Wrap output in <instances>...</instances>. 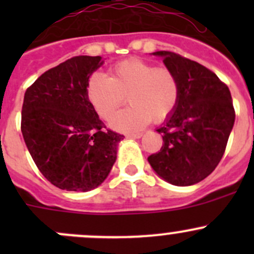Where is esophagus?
Returning <instances> with one entry per match:
<instances>
[{"instance_id": "1", "label": "esophagus", "mask_w": 254, "mask_h": 254, "mask_svg": "<svg viewBox=\"0 0 254 254\" xmlns=\"http://www.w3.org/2000/svg\"><path fill=\"white\" fill-rule=\"evenodd\" d=\"M142 136V132H136V134H127V137L130 139H140Z\"/></svg>"}]
</instances>
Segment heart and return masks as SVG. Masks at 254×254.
I'll list each match as a JSON object with an SVG mask.
<instances>
[{"instance_id": "1", "label": "heart", "mask_w": 254, "mask_h": 254, "mask_svg": "<svg viewBox=\"0 0 254 254\" xmlns=\"http://www.w3.org/2000/svg\"><path fill=\"white\" fill-rule=\"evenodd\" d=\"M87 97L97 114L108 120L127 101L131 106L111 120L113 129L135 132L150 123L163 122L175 112L179 83L172 70L130 59L111 68V76L94 73L87 84Z\"/></svg>"}]
</instances>
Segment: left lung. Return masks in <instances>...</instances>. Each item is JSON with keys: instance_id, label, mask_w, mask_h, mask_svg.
I'll list each match as a JSON object with an SVG mask.
<instances>
[{"instance_id": "obj_1", "label": "left lung", "mask_w": 254, "mask_h": 254, "mask_svg": "<svg viewBox=\"0 0 254 254\" xmlns=\"http://www.w3.org/2000/svg\"><path fill=\"white\" fill-rule=\"evenodd\" d=\"M179 83L175 112L157 129L163 145L147 161L173 186L199 183L216 168L234 127L235 109L226 84L205 66L172 51H156Z\"/></svg>"}]
</instances>
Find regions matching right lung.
<instances>
[{
    "label": "right lung",
    "instance_id": "1",
    "mask_svg": "<svg viewBox=\"0 0 254 254\" xmlns=\"http://www.w3.org/2000/svg\"><path fill=\"white\" fill-rule=\"evenodd\" d=\"M101 56L79 55L43 73L25 91L23 139L42 175L60 189L88 191L104 182L124 135L106 129L87 97Z\"/></svg>",
    "mask_w": 254,
    "mask_h": 254
}]
</instances>
